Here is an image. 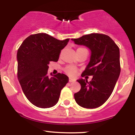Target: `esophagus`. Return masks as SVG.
<instances>
[{
	"mask_svg": "<svg viewBox=\"0 0 135 135\" xmlns=\"http://www.w3.org/2000/svg\"><path fill=\"white\" fill-rule=\"evenodd\" d=\"M75 82V80L72 78H69V83H74Z\"/></svg>",
	"mask_w": 135,
	"mask_h": 135,
	"instance_id": "1",
	"label": "esophagus"
}]
</instances>
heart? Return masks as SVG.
I'll list each match as a JSON object with an SVG mask.
<instances>
[{"instance_id": "b5f03b06", "label": "heart", "mask_w": 135, "mask_h": 135, "mask_svg": "<svg viewBox=\"0 0 135 135\" xmlns=\"http://www.w3.org/2000/svg\"><path fill=\"white\" fill-rule=\"evenodd\" d=\"M83 49V48H79L77 50H79V49ZM65 72L66 73V74H69V75L74 76V75H75V74H76L77 69L73 66H68L65 68Z\"/></svg>"}]
</instances>
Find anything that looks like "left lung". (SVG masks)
Masks as SVG:
<instances>
[{"label":"left lung","mask_w":135,"mask_h":135,"mask_svg":"<svg viewBox=\"0 0 135 135\" xmlns=\"http://www.w3.org/2000/svg\"><path fill=\"white\" fill-rule=\"evenodd\" d=\"M72 41L91 51L89 62L81 75H93L89 82L83 79L77 80L81 88L74 94V98L82 107H99L111 95L120 75L118 46L109 36L100 33L88 34Z\"/></svg>","instance_id":"1"}]
</instances>
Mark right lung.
Returning a JSON list of instances; mask_svg holds the SVG:
<instances>
[{
    "label": "right lung",
    "instance_id": "1",
    "mask_svg": "<svg viewBox=\"0 0 135 135\" xmlns=\"http://www.w3.org/2000/svg\"><path fill=\"white\" fill-rule=\"evenodd\" d=\"M69 38L60 41L47 33L31 35L24 40L17 52L18 79L22 90L32 104L42 108L58 103L60 93L69 82L65 74L48 76L50 61H58L61 51Z\"/></svg>",
    "mask_w": 135,
    "mask_h": 135
}]
</instances>
